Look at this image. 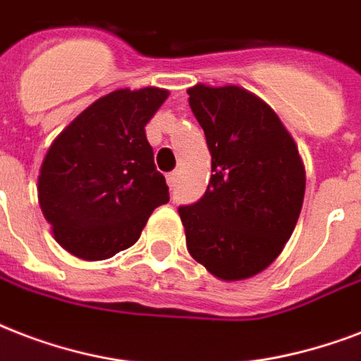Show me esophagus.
I'll list each match as a JSON object with an SVG mask.
<instances>
[{"label": "esophagus", "mask_w": 361, "mask_h": 361, "mask_svg": "<svg viewBox=\"0 0 361 361\" xmlns=\"http://www.w3.org/2000/svg\"><path fill=\"white\" fill-rule=\"evenodd\" d=\"M166 178H167V186H169V188H175L178 180V173H169Z\"/></svg>", "instance_id": "esophagus-1"}]
</instances>
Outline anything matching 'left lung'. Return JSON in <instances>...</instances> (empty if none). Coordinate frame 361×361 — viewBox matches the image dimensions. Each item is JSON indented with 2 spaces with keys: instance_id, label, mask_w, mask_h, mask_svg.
<instances>
[{
  "instance_id": "1",
  "label": "left lung",
  "mask_w": 361,
  "mask_h": 361,
  "mask_svg": "<svg viewBox=\"0 0 361 361\" xmlns=\"http://www.w3.org/2000/svg\"><path fill=\"white\" fill-rule=\"evenodd\" d=\"M205 131L211 180L197 203L180 207L186 247L220 281L267 269L300 219L305 166L276 113L241 86L188 88Z\"/></svg>"
}]
</instances>
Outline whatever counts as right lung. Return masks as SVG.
I'll list each match as a JSON object with an SVG mask.
<instances>
[{"instance_id": "add662e5", "label": "right lung", "mask_w": 361, "mask_h": 361, "mask_svg": "<svg viewBox=\"0 0 361 361\" xmlns=\"http://www.w3.org/2000/svg\"><path fill=\"white\" fill-rule=\"evenodd\" d=\"M166 88H120L86 107L50 145L37 178L44 219L61 248L86 262L113 258L169 201L145 126Z\"/></svg>"}]
</instances>
